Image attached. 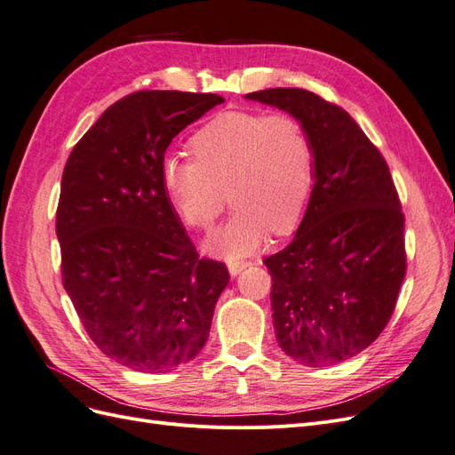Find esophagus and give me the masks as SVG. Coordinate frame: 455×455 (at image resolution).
Wrapping results in <instances>:
<instances>
[{"mask_svg": "<svg viewBox=\"0 0 455 455\" xmlns=\"http://www.w3.org/2000/svg\"><path fill=\"white\" fill-rule=\"evenodd\" d=\"M246 266H249V261H228V271L231 277H237Z\"/></svg>", "mask_w": 455, "mask_h": 455, "instance_id": "esophagus-1", "label": "esophagus"}]
</instances>
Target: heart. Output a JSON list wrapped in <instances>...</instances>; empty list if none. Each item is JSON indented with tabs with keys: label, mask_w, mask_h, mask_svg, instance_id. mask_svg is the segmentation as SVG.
Masks as SVG:
<instances>
[{
	"label": "heart",
	"mask_w": 455,
	"mask_h": 455,
	"mask_svg": "<svg viewBox=\"0 0 455 455\" xmlns=\"http://www.w3.org/2000/svg\"><path fill=\"white\" fill-rule=\"evenodd\" d=\"M191 149L196 159L164 157L161 178L191 228H211L229 194L235 209L204 241L209 252L249 256L269 231L284 235L304 218L313 191V148L296 117L228 109L196 132Z\"/></svg>",
	"instance_id": "1"
}]
</instances>
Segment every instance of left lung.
Masks as SVG:
<instances>
[{
  "instance_id": "obj_1",
  "label": "left lung",
  "mask_w": 455,
  "mask_h": 455,
  "mask_svg": "<svg viewBox=\"0 0 455 455\" xmlns=\"http://www.w3.org/2000/svg\"><path fill=\"white\" fill-rule=\"evenodd\" d=\"M296 117L313 148V191L296 235L264 259L275 338L304 366L351 359L389 323L406 275L404 216L389 167L339 106L306 89L244 94Z\"/></svg>"
}]
</instances>
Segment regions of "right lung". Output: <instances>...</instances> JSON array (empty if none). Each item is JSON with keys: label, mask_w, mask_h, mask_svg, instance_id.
<instances>
[{"label": "right lung", "mask_w": 455, "mask_h": 455, "mask_svg": "<svg viewBox=\"0 0 455 455\" xmlns=\"http://www.w3.org/2000/svg\"><path fill=\"white\" fill-rule=\"evenodd\" d=\"M222 102L209 92H132L106 109L64 167V288L94 346L136 371L197 356L229 283L222 261L199 259L161 178L174 136Z\"/></svg>", "instance_id": "obj_1"}]
</instances>
